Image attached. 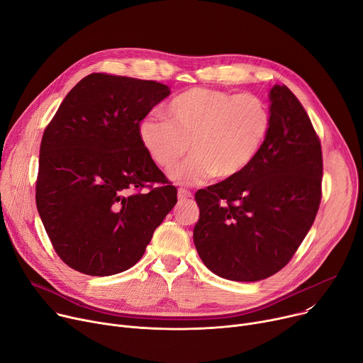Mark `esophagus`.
Here are the masks:
<instances>
[{"mask_svg": "<svg viewBox=\"0 0 363 363\" xmlns=\"http://www.w3.org/2000/svg\"><path fill=\"white\" fill-rule=\"evenodd\" d=\"M192 197V194L191 192L188 191V189H184V188H179L178 189V200L179 201H185V200H188V199H191Z\"/></svg>", "mask_w": 363, "mask_h": 363, "instance_id": "1", "label": "esophagus"}]
</instances>
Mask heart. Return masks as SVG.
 <instances>
[{"mask_svg": "<svg viewBox=\"0 0 363 363\" xmlns=\"http://www.w3.org/2000/svg\"><path fill=\"white\" fill-rule=\"evenodd\" d=\"M167 121L146 118L138 138L160 167H174L191 149L192 156L169 177L178 184H203L211 177H238L259 153L272 125L270 109L251 93L232 94L189 89L164 108Z\"/></svg>", "mask_w": 363, "mask_h": 363, "instance_id": "obj_1", "label": "heart"}]
</instances>
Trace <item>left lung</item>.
I'll return each instance as SVG.
<instances>
[{"label":"left lung","instance_id":"obj_1","mask_svg":"<svg viewBox=\"0 0 363 363\" xmlns=\"http://www.w3.org/2000/svg\"><path fill=\"white\" fill-rule=\"evenodd\" d=\"M272 125L238 177L200 189L194 244L206 267L233 281H258L281 270L309 232L321 201L323 153L296 96L274 84Z\"/></svg>","mask_w":363,"mask_h":363}]
</instances>
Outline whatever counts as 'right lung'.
<instances>
[{
  "instance_id": "obj_1",
  "label": "right lung",
  "mask_w": 363,
  "mask_h": 363,
  "mask_svg": "<svg viewBox=\"0 0 363 363\" xmlns=\"http://www.w3.org/2000/svg\"><path fill=\"white\" fill-rule=\"evenodd\" d=\"M169 94L157 82L93 72L46 127L36 206L68 267L89 276L128 270L177 204V188L138 138L140 121ZM153 182L162 185L139 192Z\"/></svg>"
}]
</instances>
